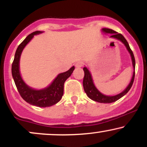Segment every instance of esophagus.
I'll list each match as a JSON object with an SVG mask.
<instances>
[{
	"label": "esophagus",
	"instance_id": "obj_1",
	"mask_svg": "<svg viewBox=\"0 0 147 147\" xmlns=\"http://www.w3.org/2000/svg\"><path fill=\"white\" fill-rule=\"evenodd\" d=\"M82 65H83V63H82V61H79L75 63V66L76 68H81V67H82Z\"/></svg>",
	"mask_w": 147,
	"mask_h": 147
}]
</instances>
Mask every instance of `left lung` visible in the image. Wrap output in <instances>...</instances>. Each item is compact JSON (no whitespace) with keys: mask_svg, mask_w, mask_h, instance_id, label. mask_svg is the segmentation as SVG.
<instances>
[{"mask_svg":"<svg viewBox=\"0 0 147 147\" xmlns=\"http://www.w3.org/2000/svg\"><path fill=\"white\" fill-rule=\"evenodd\" d=\"M102 31L105 33H109L111 34V38H116V39L120 41L122 43L124 44L126 46V49L128 50V51L130 53L131 57V59H132V63L133 68L135 70V67H136V61H135V57L134 55H133V53L132 50L130 48L129 43H128L127 41L126 40V38L123 36L122 34H118L114 30L109 29V28H103ZM84 71V77L83 80V86L85 92L86 93L88 97L89 98L92 99V100L95 101V102H97L99 103H112L114 102H116V101L118 100L119 99H120L121 97H122L123 96L125 95L128 92H129L130 89H131V86H132L133 82H134V78H135V71H133V77L132 79H131V82L129 84L126 88L124 91H122L121 93L118 94V95H114V96H107L102 94V92H100L99 91L97 90V88L95 87V86L94 85L93 80L92 79V76H91L90 72H89L88 69L86 67H84L83 68Z\"/></svg>","mask_w":147,"mask_h":147,"instance_id":"8db88e82","label":"left lung"}]
</instances>
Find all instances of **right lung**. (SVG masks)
<instances>
[{
    "instance_id": "1",
    "label": "right lung",
    "mask_w": 147,
    "mask_h": 147,
    "mask_svg": "<svg viewBox=\"0 0 147 147\" xmlns=\"http://www.w3.org/2000/svg\"><path fill=\"white\" fill-rule=\"evenodd\" d=\"M42 33L41 31L34 32L28 35L24 41L18 45L12 65H11V74L14 83L21 97L26 102L33 106L38 107H48L57 104L61 99L63 95V85L66 79L72 75L75 70V66H72L68 71L62 72L57 75L55 80L49 86L41 90H35L28 86L23 82L19 71V61L22 51L32 38L36 34Z\"/></svg>"
}]
</instances>
